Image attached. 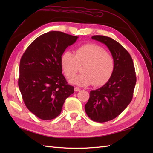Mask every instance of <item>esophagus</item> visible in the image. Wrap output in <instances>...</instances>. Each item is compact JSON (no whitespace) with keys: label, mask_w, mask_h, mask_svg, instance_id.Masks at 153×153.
<instances>
[{"label":"esophagus","mask_w":153,"mask_h":153,"mask_svg":"<svg viewBox=\"0 0 153 153\" xmlns=\"http://www.w3.org/2000/svg\"><path fill=\"white\" fill-rule=\"evenodd\" d=\"M80 90V89L79 87H75V92H77V91H79Z\"/></svg>","instance_id":"34e87169"}]
</instances>
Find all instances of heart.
<instances>
[{
	"label": "heart",
	"mask_w": 153,
	"mask_h": 153,
	"mask_svg": "<svg viewBox=\"0 0 153 153\" xmlns=\"http://www.w3.org/2000/svg\"><path fill=\"white\" fill-rule=\"evenodd\" d=\"M61 64L64 74L70 78L82 65V73L69 79V82L80 86H101L112 76L115 62L112 55L106 52L100 46L87 43L76 50L75 55L65 51L61 57Z\"/></svg>",
	"instance_id": "heart-1"
}]
</instances>
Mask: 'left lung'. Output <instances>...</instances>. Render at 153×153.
<instances>
[{
    "label": "left lung",
    "mask_w": 153,
    "mask_h": 153,
    "mask_svg": "<svg viewBox=\"0 0 153 153\" xmlns=\"http://www.w3.org/2000/svg\"><path fill=\"white\" fill-rule=\"evenodd\" d=\"M92 39L104 43L114 59L112 76L99 89L91 91L85 105V112L91 120L98 123L111 121L130 103L137 78L132 58L117 41L104 36H93Z\"/></svg>",
    "instance_id": "obj_1"
}]
</instances>
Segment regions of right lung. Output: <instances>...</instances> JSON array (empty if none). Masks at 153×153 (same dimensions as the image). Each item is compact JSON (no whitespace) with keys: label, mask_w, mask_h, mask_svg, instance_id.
<instances>
[{"label":"right lung","mask_w":153,"mask_h":153,"mask_svg":"<svg viewBox=\"0 0 153 153\" xmlns=\"http://www.w3.org/2000/svg\"><path fill=\"white\" fill-rule=\"evenodd\" d=\"M78 37L51 31L32 41L20 59L18 87L24 102L38 118L50 120L61 114L74 92L62 75L61 57Z\"/></svg>","instance_id":"obj_1"}]
</instances>
